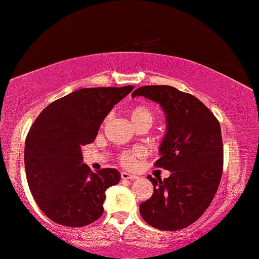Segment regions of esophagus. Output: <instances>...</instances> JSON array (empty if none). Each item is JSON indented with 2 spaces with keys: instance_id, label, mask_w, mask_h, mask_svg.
Masks as SVG:
<instances>
[{
  "instance_id": "34e87169",
  "label": "esophagus",
  "mask_w": 259,
  "mask_h": 259,
  "mask_svg": "<svg viewBox=\"0 0 259 259\" xmlns=\"http://www.w3.org/2000/svg\"><path fill=\"white\" fill-rule=\"evenodd\" d=\"M121 178L122 179H137L138 176H136V175H133V174H129V172H125V171H122L121 172Z\"/></svg>"
}]
</instances>
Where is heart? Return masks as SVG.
Returning a JSON list of instances; mask_svg holds the SVG:
<instances>
[{"label":"heart","mask_w":259,"mask_h":259,"mask_svg":"<svg viewBox=\"0 0 259 259\" xmlns=\"http://www.w3.org/2000/svg\"><path fill=\"white\" fill-rule=\"evenodd\" d=\"M129 116L131 119V122L136 125H148L150 126L153 122L155 120V113L153 109L147 106V105H136L129 111ZM109 117L107 116L105 119V123L108 121ZM145 156V151L143 148L137 147L133 148V150H123L119 154V161L122 165L126 166V168H130L133 166L136 161L138 159H142V157Z\"/></svg>","instance_id":"obj_1"}]
</instances>
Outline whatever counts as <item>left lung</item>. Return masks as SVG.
<instances>
[{
  "label": "left lung",
  "mask_w": 259,
  "mask_h": 259,
  "mask_svg": "<svg viewBox=\"0 0 259 259\" xmlns=\"http://www.w3.org/2000/svg\"><path fill=\"white\" fill-rule=\"evenodd\" d=\"M136 96L163 108L168 129L154 165L171 171L163 181L147 176L154 193L140 203V214L157 230L185 229L208 209L221 183L224 154L221 124L201 100L174 87H140L131 97Z\"/></svg>",
  "instance_id": "1"
}]
</instances>
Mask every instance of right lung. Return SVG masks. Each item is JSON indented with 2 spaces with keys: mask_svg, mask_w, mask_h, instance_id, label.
Wrapping results in <instances>:
<instances>
[{
  "mask_svg": "<svg viewBox=\"0 0 259 259\" xmlns=\"http://www.w3.org/2000/svg\"><path fill=\"white\" fill-rule=\"evenodd\" d=\"M84 88L52 102L34 121L25 142V170L34 200L57 224L81 227L104 212L105 191L121 174L91 171L81 147L94 143L105 116L134 89Z\"/></svg>",
  "mask_w": 259,
  "mask_h": 259,
  "instance_id": "1",
  "label": "right lung"
}]
</instances>
